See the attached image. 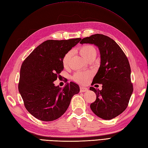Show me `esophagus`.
<instances>
[{
    "label": "esophagus",
    "instance_id": "34e87169",
    "mask_svg": "<svg viewBox=\"0 0 148 148\" xmlns=\"http://www.w3.org/2000/svg\"><path fill=\"white\" fill-rule=\"evenodd\" d=\"M88 91V89L86 87H83V86H81L80 87V91L81 92H86V91Z\"/></svg>",
    "mask_w": 148,
    "mask_h": 148
}]
</instances>
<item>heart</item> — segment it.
<instances>
[{"label": "heart", "instance_id": "obj_1", "mask_svg": "<svg viewBox=\"0 0 148 148\" xmlns=\"http://www.w3.org/2000/svg\"><path fill=\"white\" fill-rule=\"evenodd\" d=\"M78 51L81 56L86 58L87 60H89L91 58H94L97 56V51L96 48L90 44H85L83 45H81L78 48ZM72 56V51H69L64 55L62 59V63L63 66L66 67L68 66L69 63L70 58ZM92 76V73L90 71L87 72H79V73H75L73 76V79L78 82L79 84H85L88 83V82L90 80V77Z\"/></svg>", "mask_w": 148, "mask_h": 148}]
</instances>
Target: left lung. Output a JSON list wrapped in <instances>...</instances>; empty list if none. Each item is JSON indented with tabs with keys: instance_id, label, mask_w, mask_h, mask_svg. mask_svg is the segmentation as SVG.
<instances>
[{
	"instance_id": "left-lung-1",
	"label": "left lung",
	"mask_w": 148,
	"mask_h": 148,
	"mask_svg": "<svg viewBox=\"0 0 148 148\" xmlns=\"http://www.w3.org/2000/svg\"><path fill=\"white\" fill-rule=\"evenodd\" d=\"M80 43L94 44L100 53L101 64L91 84H101L102 90L90 88L97 95L90 108L99 117L112 119L127 107L133 92L128 58L114 40L101 34L86 37Z\"/></svg>"
}]
</instances>
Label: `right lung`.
Returning a JSON list of instances; mask_svg holds the SVG:
<instances>
[{
    "mask_svg": "<svg viewBox=\"0 0 148 148\" xmlns=\"http://www.w3.org/2000/svg\"><path fill=\"white\" fill-rule=\"evenodd\" d=\"M81 40H47L24 60L18 90L25 108L35 118L50 122L60 117L73 96L79 92V86L73 82L62 89L53 81L64 69L62 57Z\"/></svg>",
    "mask_w": 148,
    "mask_h": 148,
    "instance_id": "right-lung-1",
    "label": "right lung"
}]
</instances>
